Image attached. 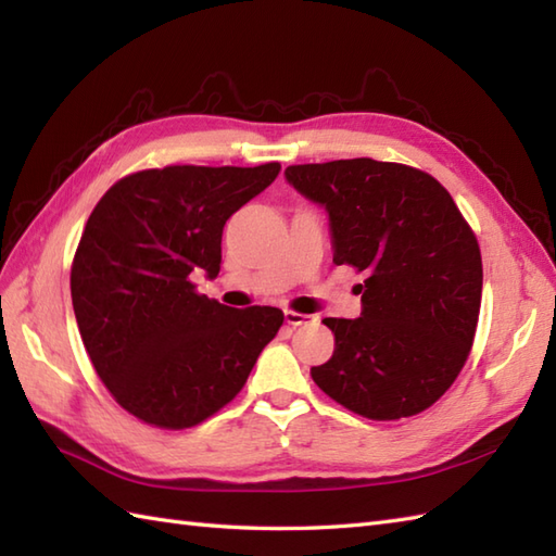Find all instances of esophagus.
I'll return each instance as SVG.
<instances>
[{
  "label": "esophagus",
  "mask_w": 556,
  "mask_h": 556,
  "mask_svg": "<svg viewBox=\"0 0 556 556\" xmlns=\"http://www.w3.org/2000/svg\"><path fill=\"white\" fill-rule=\"evenodd\" d=\"M285 320H287V325H291V327H301V325H305V323H311V315H303V313H296V311H287V313H285Z\"/></svg>",
  "instance_id": "34e87169"
}]
</instances>
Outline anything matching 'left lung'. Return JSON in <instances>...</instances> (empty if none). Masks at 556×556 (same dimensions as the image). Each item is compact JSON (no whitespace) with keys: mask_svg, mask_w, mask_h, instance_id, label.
Returning <instances> with one entry per match:
<instances>
[{"mask_svg":"<svg viewBox=\"0 0 556 556\" xmlns=\"http://www.w3.org/2000/svg\"><path fill=\"white\" fill-rule=\"evenodd\" d=\"M325 207L334 265L365 271L356 320L327 317L334 353L311 368L337 404L372 420L408 418L454 384L473 346L482 260L476 233L430 174L370 157L287 167Z\"/></svg>","mask_w":556,"mask_h":556,"instance_id":"8db88e82","label":"left lung"}]
</instances>
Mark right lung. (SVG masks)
Masks as SVG:
<instances>
[{"label": "right lung", "mask_w": 556, "mask_h": 556, "mask_svg": "<svg viewBox=\"0 0 556 556\" xmlns=\"http://www.w3.org/2000/svg\"><path fill=\"white\" fill-rule=\"evenodd\" d=\"M279 169H148L116 181L92 210L71 301L100 380L131 416L167 430L203 422L241 392L279 332V308H229L191 281L219 275L224 224Z\"/></svg>", "instance_id": "obj_1"}]
</instances>
